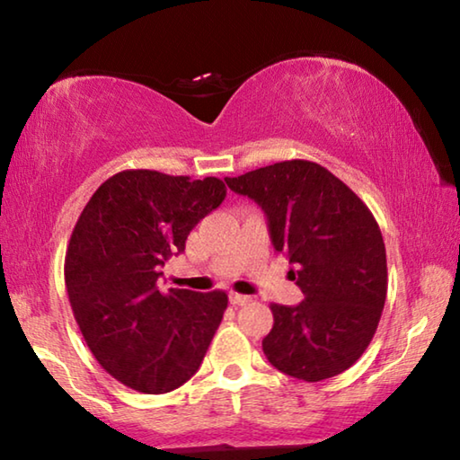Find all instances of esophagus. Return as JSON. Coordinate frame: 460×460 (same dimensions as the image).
<instances>
[{
	"instance_id": "esophagus-1",
	"label": "esophagus",
	"mask_w": 460,
	"mask_h": 460,
	"mask_svg": "<svg viewBox=\"0 0 460 460\" xmlns=\"http://www.w3.org/2000/svg\"><path fill=\"white\" fill-rule=\"evenodd\" d=\"M229 300H231V305H235V306H243V305H247L249 300V296H245V294H237V292H231L229 294Z\"/></svg>"
}]
</instances>
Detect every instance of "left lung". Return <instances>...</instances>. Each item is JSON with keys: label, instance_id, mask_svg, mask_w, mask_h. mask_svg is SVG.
<instances>
[{"label": "left lung", "instance_id": "obj_1", "mask_svg": "<svg viewBox=\"0 0 460 460\" xmlns=\"http://www.w3.org/2000/svg\"><path fill=\"white\" fill-rule=\"evenodd\" d=\"M268 215L271 243L294 263L305 300L270 305L261 347L286 376L323 381L359 359L387 294L385 245L367 205L316 162L286 160L225 178Z\"/></svg>", "mask_w": 460, "mask_h": 460}]
</instances>
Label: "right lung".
<instances>
[{"mask_svg": "<svg viewBox=\"0 0 460 460\" xmlns=\"http://www.w3.org/2000/svg\"><path fill=\"white\" fill-rule=\"evenodd\" d=\"M221 178L123 170L99 186L76 221L65 282L76 324L109 376L142 394L189 381L227 308V294L158 290L160 268L221 205Z\"/></svg>", "mask_w": 460, "mask_h": 460, "instance_id": "1", "label": "right lung"}]
</instances>
